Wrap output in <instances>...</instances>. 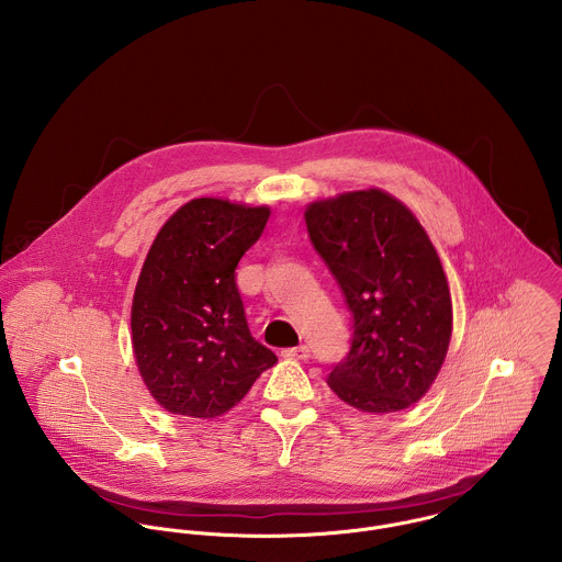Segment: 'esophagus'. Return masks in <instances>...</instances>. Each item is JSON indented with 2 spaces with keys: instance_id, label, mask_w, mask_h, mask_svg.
I'll list each match as a JSON object with an SVG mask.
<instances>
[{
  "instance_id": "1",
  "label": "esophagus",
  "mask_w": 562,
  "mask_h": 562,
  "mask_svg": "<svg viewBox=\"0 0 562 562\" xmlns=\"http://www.w3.org/2000/svg\"><path fill=\"white\" fill-rule=\"evenodd\" d=\"M283 358H288V360H307V358H310V347H307V345H301V347L285 349V351H283Z\"/></svg>"
}]
</instances>
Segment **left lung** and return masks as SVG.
<instances>
[{
  "mask_svg": "<svg viewBox=\"0 0 562 562\" xmlns=\"http://www.w3.org/2000/svg\"><path fill=\"white\" fill-rule=\"evenodd\" d=\"M305 222L353 314L351 351L329 373V387L362 412L409 407L434 383L453 327L434 244L414 213L381 189L316 200Z\"/></svg>",
  "mask_w": 562,
  "mask_h": 562,
  "instance_id": "obj_1",
  "label": "left lung"
}]
</instances>
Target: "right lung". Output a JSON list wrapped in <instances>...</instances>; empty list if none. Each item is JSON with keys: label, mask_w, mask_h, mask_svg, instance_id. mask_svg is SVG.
Here are the masks:
<instances>
[{"label": "right lung", "mask_w": 562, "mask_h": 562, "mask_svg": "<svg viewBox=\"0 0 562 562\" xmlns=\"http://www.w3.org/2000/svg\"><path fill=\"white\" fill-rule=\"evenodd\" d=\"M268 217V206L193 198L157 233L135 288L131 327L142 379L168 412L222 416L277 364L250 336L235 283V268Z\"/></svg>", "instance_id": "add662e5"}]
</instances>
